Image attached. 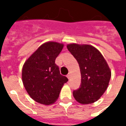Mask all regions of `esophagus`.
Segmentation results:
<instances>
[{
  "mask_svg": "<svg viewBox=\"0 0 126 126\" xmlns=\"http://www.w3.org/2000/svg\"><path fill=\"white\" fill-rule=\"evenodd\" d=\"M67 78H68V79H70V78H71V74H67Z\"/></svg>",
  "mask_w": 126,
  "mask_h": 126,
  "instance_id": "1",
  "label": "esophagus"
}]
</instances>
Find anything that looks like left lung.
I'll list each match as a JSON object with an SVG mask.
<instances>
[{"instance_id": "1", "label": "left lung", "mask_w": 126, "mask_h": 126, "mask_svg": "<svg viewBox=\"0 0 126 126\" xmlns=\"http://www.w3.org/2000/svg\"><path fill=\"white\" fill-rule=\"evenodd\" d=\"M67 48L79 64L81 84L74 90L75 99L81 104L97 101L109 86L111 72L102 54L89 44H67Z\"/></svg>"}]
</instances>
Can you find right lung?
<instances>
[{
	"instance_id": "obj_1",
	"label": "right lung",
	"mask_w": 126,
	"mask_h": 126,
	"mask_svg": "<svg viewBox=\"0 0 126 126\" xmlns=\"http://www.w3.org/2000/svg\"><path fill=\"white\" fill-rule=\"evenodd\" d=\"M63 44L48 42L42 44L26 60L22 68V82L30 97L48 105L57 100L67 78L61 75L55 59Z\"/></svg>"
}]
</instances>
